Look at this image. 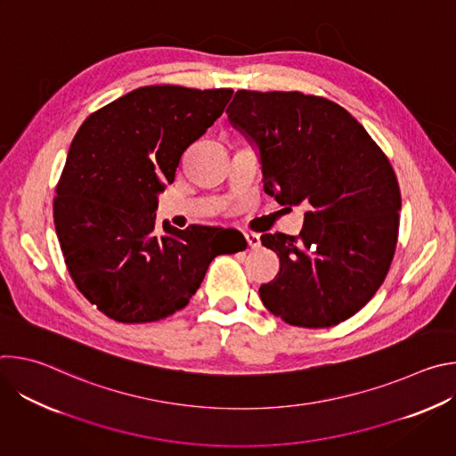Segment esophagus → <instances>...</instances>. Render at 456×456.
Returning <instances> with one entry per match:
<instances>
[{
  "label": "esophagus",
  "mask_w": 456,
  "mask_h": 456,
  "mask_svg": "<svg viewBox=\"0 0 456 456\" xmlns=\"http://www.w3.org/2000/svg\"><path fill=\"white\" fill-rule=\"evenodd\" d=\"M245 240H247V245H248L250 248H257L259 245H262V240H259V236L254 234V232H247V234H245Z\"/></svg>",
  "instance_id": "34e87169"
}]
</instances>
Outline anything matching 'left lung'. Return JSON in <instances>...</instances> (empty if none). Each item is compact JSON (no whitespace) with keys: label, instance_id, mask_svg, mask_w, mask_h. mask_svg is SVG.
I'll list each match as a JSON object with an SVG mask.
<instances>
[{"label":"left lung","instance_id":"obj_1","mask_svg":"<svg viewBox=\"0 0 456 456\" xmlns=\"http://www.w3.org/2000/svg\"><path fill=\"white\" fill-rule=\"evenodd\" d=\"M227 118L257 151L265 192L308 208L299 236H262L281 267L259 297L294 327L346 321L382 285L397 245L401 191L386 155L345 108L315 95L240 90Z\"/></svg>","mask_w":456,"mask_h":456}]
</instances>
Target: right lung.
I'll return each instance as SVG.
<instances>
[{
  "label": "right lung",
  "instance_id": "obj_1",
  "mask_svg": "<svg viewBox=\"0 0 456 456\" xmlns=\"http://www.w3.org/2000/svg\"><path fill=\"white\" fill-rule=\"evenodd\" d=\"M232 90L144 86L92 113L72 141L53 224L83 296L118 322H151L183 308L218 254L243 250L240 231L164 220L159 194L183 151L224 113Z\"/></svg>",
  "mask_w": 456,
  "mask_h": 456
}]
</instances>
